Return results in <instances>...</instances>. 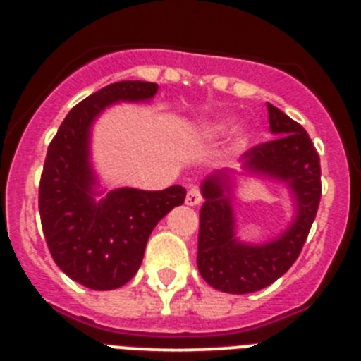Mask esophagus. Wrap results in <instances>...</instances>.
<instances>
[{
  "label": "esophagus",
  "mask_w": 361,
  "mask_h": 361,
  "mask_svg": "<svg viewBox=\"0 0 361 361\" xmlns=\"http://www.w3.org/2000/svg\"><path fill=\"white\" fill-rule=\"evenodd\" d=\"M200 200H202V195H200V190L199 188H190L188 190V195H186V204L188 206H197V204H200Z\"/></svg>",
  "instance_id": "34e87169"
}]
</instances>
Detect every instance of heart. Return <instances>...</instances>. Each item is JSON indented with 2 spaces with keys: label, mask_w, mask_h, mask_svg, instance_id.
<instances>
[{
  "label": "heart",
  "mask_w": 361,
  "mask_h": 361,
  "mask_svg": "<svg viewBox=\"0 0 361 361\" xmlns=\"http://www.w3.org/2000/svg\"><path fill=\"white\" fill-rule=\"evenodd\" d=\"M226 130V124H208L206 126V130H204V135L208 137V139H216V137H220L222 133H224ZM245 142V137L242 135V133H237V137H235V148H242Z\"/></svg>",
  "instance_id": "heart-1"
}]
</instances>
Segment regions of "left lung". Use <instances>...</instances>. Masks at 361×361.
Masks as SVG:
<instances>
[{"label":"left lung","mask_w":361,"mask_h":361,"mask_svg":"<svg viewBox=\"0 0 361 361\" xmlns=\"http://www.w3.org/2000/svg\"><path fill=\"white\" fill-rule=\"evenodd\" d=\"M269 130L276 139L253 146L242 157V170L280 180L291 191L295 219L266 244H245L235 233L233 175L220 170L202 183L197 266L212 288L245 295L267 288L295 264L307 240L322 197L320 157L307 132L282 110L267 103Z\"/></svg>","instance_id":"left-lung-1"}]
</instances>
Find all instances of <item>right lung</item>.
I'll return each instance as SVG.
<instances>
[{
	"label": "right lung",
	"instance_id": "1",
	"mask_svg": "<svg viewBox=\"0 0 361 361\" xmlns=\"http://www.w3.org/2000/svg\"><path fill=\"white\" fill-rule=\"evenodd\" d=\"M157 90L146 81L104 86L68 111L47 152L39 183L44 240L59 269L85 288L110 291L132 280L153 228L186 199L183 186H170L119 188L95 200L103 191L90 162L92 124L110 104L149 101Z\"/></svg>",
	"mask_w": 361,
	"mask_h": 361
}]
</instances>
